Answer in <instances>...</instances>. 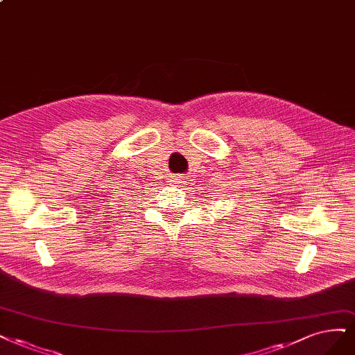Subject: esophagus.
<instances>
[{
  "mask_svg": "<svg viewBox=\"0 0 355 355\" xmlns=\"http://www.w3.org/2000/svg\"><path fill=\"white\" fill-rule=\"evenodd\" d=\"M187 179H188V178H187L185 175H175L172 182H173V183H176L178 187H185L187 183H188V182H187Z\"/></svg>",
  "mask_w": 355,
  "mask_h": 355,
  "instance_id": "34e87169",
  "label": "esophagus"
}]
</instances>
